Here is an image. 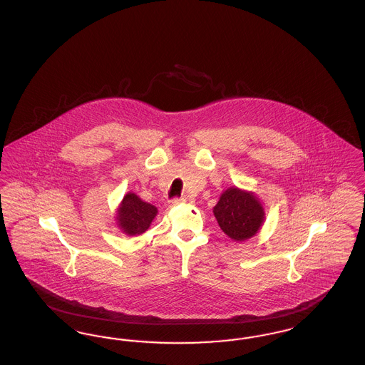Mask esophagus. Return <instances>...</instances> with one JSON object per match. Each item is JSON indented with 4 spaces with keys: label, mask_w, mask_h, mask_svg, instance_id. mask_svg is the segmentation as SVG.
Returning a JSON list of instances; mask_svg holds the SVG:
<instances>
[{
    "label": "esophagus",
    "mask_w": 365,
    "mask_h": 365,
    "mask_svg": "<svg viewBox=\"0 0 365 365\" xmlns=\"http://www.w3.org/2000/svg\"><path fill=\"white\" fill-rule=\"evenodd\" d=\"M183 202L191 204V202H192V198L189 197V195H183V197H180V198H175L174 201H173L174 205H176V204H183Z\"/></svg>",
    "instance_id": "obj_1"
}]
</instances>
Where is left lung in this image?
<instances>
[{
	"mask_svg": "<svg viewBox=\"0 0 365 365\" xmlns=\"http://www.w3.org/2000/svg\"><path fill=\"white\" fill-rule=\"evenodd\" d=\"M213 215L223 232L238 242L255 237L265 219L264 208L255 192L238 187H230L220 195Z\"/></svg>",
	"mask_w": 365,
	"mask_h": 365,
	"instance_id": "1",
	"label": "left lung"
}]
</instances>
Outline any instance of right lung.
Instances as JSON below:
<instances>
[{
    "mask_svg": "<svg viewBox=\"0 0 365 365\" xmlns=\"http://www.w3.org/2000/svg\"><path fill=\"white\" fill-rule=\"evenodd\" d=\"M156 215L155 205L142 201L134 192H127L118 209L116 220L124 234L140 235L149 228Z\"/></svg>",
    "mask_w": 365,
    "mask_h": 365,
    "instance_id": "add662e5",
    "label": "right lung"
}]
</instances>
